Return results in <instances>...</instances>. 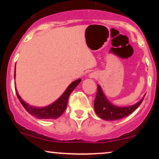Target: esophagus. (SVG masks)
Wrapping results in <instances>:
<instances>
[{"mask_svg": "<svg viewBox=\"0 0 159 159\" xmlns=\"http://www.w3.org/2000/svg\"><path fill=\"white\" fill-rule=\"evenodd\" d=\"M92 76H93V75H91V77H92Z\"/></svg>", "mask_w": 159, "mask_h": 159, "instance_id": "1", "label": "esophagus"}]
</instances>
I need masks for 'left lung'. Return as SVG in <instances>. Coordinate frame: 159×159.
Listing matches in <instances>:
<instances>
[{"label":"left lung","mask_w":159,"mask_h":159,"mask_svg":"<svg viewBox=\"0 0 159 159\" xmlns=\"http://www.w3.org/2000/svg\"><path fill=\"white\" fill-rule=\"evenodd\" d=\"M143 96V98H144ZM143 98L138 103L134 105L128 107H116L112 105L107 99L104 95L100 86L98 85L97 93L94 101V109L96 114L102 119L107 121H113L122 119L126 116L130 115L133 111H134L139 107V105L143 102Z\"/></svg>","instance_id":"1"}]
</instances>
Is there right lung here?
I'll list each match as a JSON object with an SVG mask.
<instances>
[{
  "label": "right lung",
  "instance_id": "1",
  "mask_svg": "<svg viewBox=\"0 0 159 159\" xmlns=\"http://www.w3.org/2000/svg\"><path fill=\"white\" fill-rule=\"evenodd\" d=\"M16 76V67H15V75H14V77ZM81 79H78L76 81H75L71 84L70 85L67 87V89L66 91L63 93V94L57 100L56 102H54V103H52V105H48V106L45 107H33L29 105L28 104L25 102L20 97L19 95L18 94L17 90H16V95H17V97L19 99L20 102L21 103V105H23V107L26 109V111L29 113L30 114L33 115L35 117L38 118V119H57L59 116H61L62 114L64 112L66 108L67 103L69 101V97L70 96L71 93L74 90V89L77 87L78 84L81 82Z\"/></svg>",
  "mask_w": 159,
  "mask_h": 159
}]
</instances>
